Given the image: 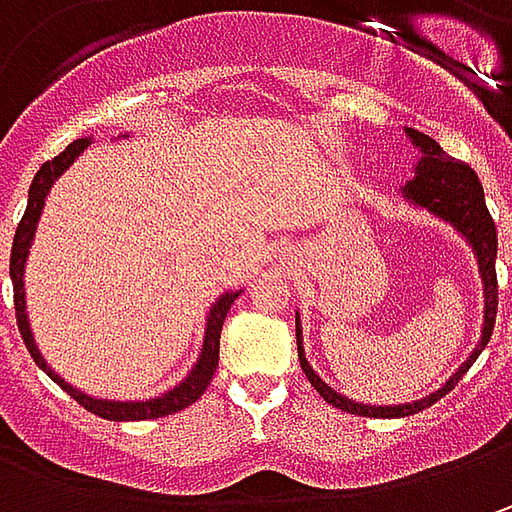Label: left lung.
<instances>
[{
    "mask_svg": "<svg viewBox=\"0 0 512 512\" xmlns=\"http://www.w3.org/2000/svg\"><path fill=\"white\" fill-rule=\"evenodd\" d=\"M407 136L413 139V145L422 150L424 156L416 165V176L404 185V196L413 205L427 207L430 213H436L439 219L450 222L462 236H467V242L473 245L476 256H479V270H482L484 282V330L482 342L476 344V350L470 353V359L447 379V382L424 396L413 404H393V407H370V404H359L344 399L342 393H336L333 387H327L316 370L307 364L305 350H302V327L296 322V344H299V364L302 373L307 376V382L316 387V393L330 402L333 407H339L344 413H356V416H367V419H402V416H413L424 407L436 404L442 396H447L464 373L470 370V364L479 359V353L484 350V344L490 342L493 336V325H496V310H499V279H496V250H499V239H496V222L490 216V210L484 205V190L476 170L467 168L462 162H456L453 156H447L436 139L424 136L419 130L407 128Z\"/></svg>",
    "mask_w": 512,
    "mask_h": 512,
    "instance_id": "8db88e82",
    "label": "left lung"
}]
</instances>
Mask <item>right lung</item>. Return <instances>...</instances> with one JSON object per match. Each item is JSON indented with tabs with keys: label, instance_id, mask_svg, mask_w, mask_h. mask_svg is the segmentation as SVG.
<instances>
[{
	"label": "right lung",
	"instance_id": "right-lung-1",
	"mask_svg": "<svg viewBox=\"0 0 512 512\" xmlns=\"http://www.w3.org/2000/svg\"><path fill=\"white\" fill-rule=\"evenodd\" d=\"M90 139H76L73 145L62 150L56 159L45 162L39 173L33 176V185L28 190V207H25V216L16 227V236H13V250H10V279H13V305H16V325H19V333L25 339V347L33 356V362L39 364L45 373H48L53 382L59 384L68 396H73L76 402L82 404L85 410H90L93 416H102V419H110V422H142V419H162V416H170V413H179L185 410L187 404H193L202 393L207 390V384L213 379L216 367H219V336H222V325H225V316L230 305L236 302L239 290L236 293H225L213 310L207 316V330H205V344H202V356L196 367L190 370L185 382L176 384L173 390H168L165 396L159 399H148V402H108V399H90L82 390H73L65 379H59V373H53L48 367V362L42 359L39 347L33 344V336H30L28 327V313H25V262H28V247L33 242V233H36V222L42 216V207H45V196H48L50 185L65 173V168L73 165V159L88 148Z\"/></svg>",
	"mask_w": 512,
	"mask_h": 512
}]
</instances>
